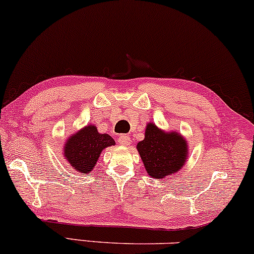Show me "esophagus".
Here are the masks:
<instances>
[{
  "instance_id": "34e87169",
  "label": "esophagus",
  "mask_w": 254,
  "mask_h": 254,
  "mask_svg": "<svg viewBox=\"0 0 254 254\" xmlns=\"http://www.w3.org/2000/svg\"><path fill=\"white\" fill-rule=\"evenodd\" d=\"M118 142H120L121 145L127 146V145H130L131 139H130L129 136H127V134H121V136L118 137Z\"/></svg>"
}]
</instances>
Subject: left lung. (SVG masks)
Segmentation results:
<instances>
[{"label":"left lung","mask_w":254,"mask_h":254,"mask_svg":"<svg viewBox=\"0 0 254 254\" xmlns=\"http://www.w3.org/2000/svg\"><path fill=\"white\" fill-rule=\"evenodd\" d=\"M137 150L146 170L153 179H163L178 172L189 157V144L178 131L159 129L152 122L146 124L144 139Z\"/></svg>","instance_id":"left-lung-1"}]
</instances>
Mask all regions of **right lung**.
Segmentation results:
<instances>
[{
  "mask_svg": "<svg viewBox=\"0 0 254 254\" xmlns=\"http://www.w3.org/2000/svg\"><path fill=\"white\" fill-rule=\"evenodd\" d=\"M115 144L110 134L98 132L96 125L88 124L70 134L64 143L62 155L76 172L90 173L97 164L102 151Z\"/></svg>",
  "mask_w": 254,
  "mask_h": 254,
  "instance_id": "1",
  "label": "right lung"
}]
</instances>
